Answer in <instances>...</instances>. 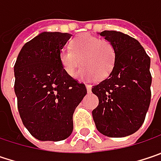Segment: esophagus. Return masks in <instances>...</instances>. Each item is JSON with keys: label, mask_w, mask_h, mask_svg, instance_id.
Returning <instances> with one entry per match:
<instances>
[{"label": "esophagus", "mask_w": 161, "mask_h": 161, "mask_svg": "<svg viewBox=\"0 0 161 161\" xmlns=\"http://www.w3.org/2000/svg\"><path fill=\"white\" fill-rule=\"evenodd\" d=\"M86 89L88 92H92V85H90V84H86Z\"/></svg>", "instance_id": "esophagus-1"}]
</instances>
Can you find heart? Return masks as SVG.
<instances>
[{"label": "heart", "mask_w": 161, "mask_h": 161, "mask_svg": "<svg viewBox=\"0 0 161 161\" xmlns=\"http://www.w3.org/2000/svg\"><path fill=\"white\" fill-rule=\"evenodd\" d=\"M115 58V48L110 41L90 34L79 35L70 42V49L60 51V62L70 77H74L81 64L85 65L78 73V78L84 80L107 78L114 69Z\"/></svg>", "instance_id": "heart-1"}]
</instances>
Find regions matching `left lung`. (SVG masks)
<instances>
[{
	"label": "left lung",
	"mask_w": 161,
	"mask_h": 161,
	"mask_svg": "<svg viewBox=\"0 0 161 161\" xmlns=\"http://www.w3.org/2000/svg\"><path fill=\"white\" fill-rule=\"evenodd\" d=\"M99 35L114 45L116 58L108 78L92 88L99 99L92 117L101 134L124 137L140 128L149 107L150 58L128 35L107 30Z\"/></svg>",
	"instance_id": "8db88e82"
}]
</instances>
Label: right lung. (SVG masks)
I'll return each mask as SVG.
<instances>
[{"instance_id":"add662e5","label":"right lung","mask_w":161,"mask_h":161,"mask_svg":"<svg viewBox=\"0 0 161 161\" xmlns=\"http://www.w3.org/2000/svg\"><path fill=\"white\" fill-rule=\"evenodd\" d=\"M70 34L42 32L25 44L14 64L18 111L29 133L41 141H60L73 130V114L86 95L68 74L60 51Z\"/></svg>"}]
</instances>
